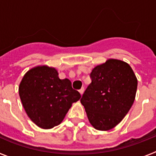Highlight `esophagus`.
Masks as SVG:
<instances>
[{
	"instance_id": "34e87169",
	"label": "esophagus",
	"mask_w": 156,
	"mask_h": 156,
	"mask_svg": "<svg viewBox=\"0 0 156 156\" xmlns=\"http://www.w3.org/2000/svg\"><path fill=\"white\" fill-rule=\"evenodd\" d=\"M79 92H80V93L81 96H82V95H83V92H84V88H83V87H82V88H81L80 90H79Z\"/></svg>"
}]
</instances>
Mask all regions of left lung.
Returning a JSON list of instances; mask_svg holds the SVG:
<instances>
[{
  "instance_id": "1",
  "label": "left lung",
  "mask_w": 156,
  "mask_h": 156,
  "mask_svg": "<svg viewBox=\"0 0 156 156\" xmlns=\"http://www.w3.org/2000/svg\"><path fill=\"white\" fill-rule=\"evenodd\" d=\"M91 83L80 99L90 124L98 130L115 127L131 108L137 80L125 62L108 59L90 73Z\"/></svg>"
}]
</instances>
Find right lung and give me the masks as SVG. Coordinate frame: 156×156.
<instances>
[{"instance_id": "1", "label": "right lung", "mask_w": 156, "mask_h": 156, "mask_svg": "<svg viewBox=\"0 0 156 156\" xmlns=\"http://www.w3.org/2000/svg\"><path fill=\"white\" fill-rule=\"evenodd\" d=\"M25 111L37 126L51 129L62 122L72 104L81 95L69 79H59L58 71L37 66L25 74L19 87Z\"/></svg>"}]
</instances>
